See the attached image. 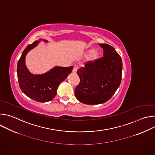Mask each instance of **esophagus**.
<instances>
[{"label":"esophagus","mask_w":155,"mask_h":155,"mask_svg":"<svg viewBox=\"0 0 155 155\" xmlns=\"http://www.w3.org/2000/svg\"><path fill=\"white\" fill-rule=\"evenodd\" d=\"M77 68L76 67H74L73 68V70H72V72L74 73H76L77 72Z\"/></svg>","instance_id":"34e87169"}]
</instances>
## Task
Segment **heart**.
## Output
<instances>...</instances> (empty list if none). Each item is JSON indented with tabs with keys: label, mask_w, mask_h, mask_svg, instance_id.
Returning a JSON list of instances; mask_svg holds the SVG:
<instances>
[{
	"label": "heart",
	"mask_w": 155,
	"mask_h": 155,
	"mask_svg": "<svg viewBox=\"0 0 155 155\" xmlns=\"http://www.w3.org/2000/svg\"><path fill=\"white\" fill-rule=\"evenodd\" d=\"M86 56L90 55L89 59L91 60V61H94V60L97 59L99 58V53L97 51H93V50H90L86 52Z\"/></svg>",
	"instance_id": "obj_1"
}]
</instances>
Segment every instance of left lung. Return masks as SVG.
I'll return each mask as SVG.
<instances>
[{"label": "left lung", "instance_id": "1", "mask_svg": "<svg viewBox=\"0 0 155 155\" xmlns=\"http://www.w3.org/2000/svg\"><path fill=\"white\" fill-rule=\"evenodd\" d=\"M104 56L87 61L77 70L80 83L75 95L81 102L87 105L102 104L115 93L121 80L123 64L119 54L108 44L99 43Z\"/></svg>", "mask_w": 155, "mask_h": 155}]
</instances>
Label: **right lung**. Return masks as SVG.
<instances>
[{
    "instance_id": "right-lung-1",
    "label": "right lung",
    "mask_w": 155,
    "mask_h": 155,
    "mask_svg": "<svg viewBox=\"0 0 155 155\" xmlns=\"http://www.w3.org/2000/svg\"><path fill=\"white\" fill-rule=\"evenodd\" d=\"M38 43L37 40L34 41L22 53L17 65L18 80L20 89L28 97L37 102H46L55 97L59 84L72 72L73 66H58L43 75H33L30 73L26 67L25 57L27 53Z\"/></svg>"
}]
</instances>
